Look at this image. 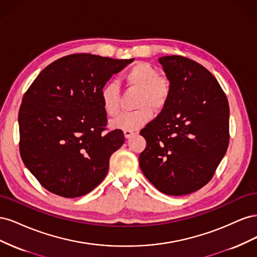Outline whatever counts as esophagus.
Masks as SVG:
<instances>
[{"instance_id":"esophagus-1","label":"esophagus","mask_w":257,"mask_h":257,"mask_svg":"<svg viewBox=\"0 0 257 257\" xmlns=\"http://www.w3.org/2000/svg\"><path fill=\"white\" fill-rule=\"evenodd\" d=\"M135 134H136V132H134V131H130V130L124 131V136H125V138H131L132 136H134Z\"/></svg>"}]
</instances>
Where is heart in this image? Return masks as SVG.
Listing matches in <instances>:
<instances>
[{"instance_id": "heart-1", "label": "heart", "mask_w": 257, "mask_h": 257, "mask_svg": "<svg viewBox=\"0 0 257 257\" xmlns=\"http://www.w3.org/2000/svg\"><path fill=\"white\" fill-rule=\"evenodd\" d=\"M123 79L131 89L139 90L135 107L137 110L123 113L110 122L111 126L120 130L135 131L143 127L152 119L155 112L166 107L172 85L165 77L159 75V71L150 63L138 62L123 74ZM104 111L109 116L118 115L121 111V93L118 85L106 83L99 93Z\"/></svg>"}]
</instances>
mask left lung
<instances>
[{
	"instance_id": "8db88e82",
	"label": "left lung",
	"mask_w": 257,
	"mask_h": 257,
	"mask_svg": "<svg viewBox=\"0 0 257 257\" xmlns=\"http://www.w3.org/2000/svg\"><path fill=\"white\" fill-rule=\"evenodd\" d=\"M172 85L166 107L141 131L142 172L155 188L180 196L211 180L229 143V106L207 68L181 56L159 59Z\"/></svg>"
}]
</instances>
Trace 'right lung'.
Masks as SVG:
<instances>
[{
    "label": "right lung",
    "mask_w": 257,
    "mask_h": 257,
    "mask_svg": "<svg viewBox=\"0 0 257 257\" xmlns=\"http://www.w3.org/2000/svg\"><path fill=\"white\" fill-rule=\"evenodd\" d=\"M133 61L69 54L45 67L30 85L18 114L19 150L46 190L75 198L104 180L124 134L107 132L99 93Z\"/></svg>",
    "instance_id": "obj_1"
}]
</instances>
